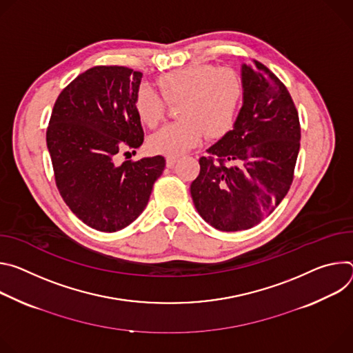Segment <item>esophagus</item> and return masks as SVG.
Listing matches in <instances>:
<instances>
[{
  "mask_svg": "<svg viewBox=\"0 0 353 353\" xmlns=\"http://www.w3.org/2000/svg\"><path fill=\"white\" fill-rule=\"evenodd\" d=\"M176 163V157H167V167L172 168Z\"/></svg>",
  "mask_w": 353,
  "mask_h": 353,
  "instance_id": "34e87169",
  "label": "esophagus"
}]
</instances>
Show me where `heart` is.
<instances>
[{
    "mask_svg": "<svg viewBox=\"0 0 353 353\" xmlns=\"http://www.w3.org/2000/svg\"><path fill=\"white\" fill-rule=\"evenodd\" d=\"M159 87L168 103L178 105L181 121L167 125L150 137L152 152L178 157L196 145L206 133L210 139L224 136L236 121L244 85L230 68L194 64L159 78ZM140 121L155 128L163 122L167 103L152 88L141 85L134 98Z\"/></svg>",
    "mask_w": 353,
    "mask_h": 353,
    "instance_id": "1",
    "label": "heart"
}]
</instances>
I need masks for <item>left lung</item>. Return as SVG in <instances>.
I'll use <instances>...</instances> for the list:
<instances>
[{
  "mask_svg": "<svg viewBox=\"0 0 353 353\" xmlns=\"http://www.w3.org/2000/svg\"><path fill=\"white\" fill-rule=\"evenodd\" d=\"M243 106L232 129L199 160L190 194L201 217L220 231L248 230L268 217L293 182L300 148L296 106L259 61L241 65Z\"/></svg>",
  "mask_w": 353,
  "mask_h": 353,
  "instance_id": "obj_1",
  "label": "left lung"
}]
</instances>
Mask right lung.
I'll list each match as a JSON object with an SVG mask.
<instances>
[{"label":"right lung","mask_w":353,"mask_h":353,"mask_svg":"<svg viewBox=\"0 0 353 353\" xmlns=\"http://www.w3.org/2000/svg\"><path fill=\"white\" fill-rule=\"evenodd\" d=\"M141 77L122 65L92 67L61 91L50 116L46 143L59 192L70 210L98 231L133 223L165 168L163 155L113 161L119 151L143 144L134 108Z\"/></svg>","instance_id":"1"}]
</instances>
